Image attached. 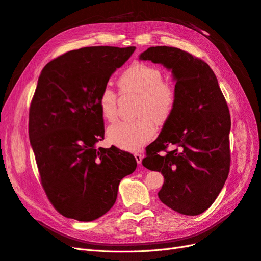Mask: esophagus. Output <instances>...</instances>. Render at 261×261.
<instances>
[{"label":"esophagus","mask_w":261,"mask_h":261,"mask_svg":"<svg viewBox=\"0 0 261 261\" xmlns=\"http://www.w3.org/2000/svg\"><path fill=\"white\" fill-rule=\"evenodd\" d=\"M135 159H136L137 163L140 165V164H141V161H143V155L139 154V153H135Z\"/></svg>","instance_id":"obj_1"}]
</instances>
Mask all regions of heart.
I'll list each match as a JSON object with an SVG mask.
<instances>
[{"label": "heart", "mask_w": 261, "mask_h": 261, "mask_svg": "<svg viewBox=\"0 0 261 261\" xmlns=\"http://www.w3.org/2000/svg\"><path fill=\"white\" fill-rule=\"evenodd\" d=\"M121 92L137 94L136 118L133 122H116L107 130L111 144L124 150L136 151L155 135V125L167 122L176 103V91L171 83L163 81L161 70L146 63L136 62L126 68L117 80ZM98 109L105 121L116 116V94L105 87L98 97Z\"/></svg>", "instance_id": "b5f03b06"}]
</instances>
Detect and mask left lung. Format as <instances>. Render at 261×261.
<instances>
[{
	"label": "left lung",
	"instance_id": "obj_1",
	"mask_svg": "<svg viewBox=\"0 0 261 261\" xmlns=\"http://www.w3.org/2000/svg\"><path fill=\"white\" fill-rule=\"evenodd\" d=\"M171 70L176 103L160 135L147 147L143 165L164 177L158 193L174 211L197 216L223 188L230 171L231 117L217 77L206 62L172 46H151L139 55ZM169 145L176 148L160 154Z\"/></svg>",
	"mask_w": 261,
	"mask_h": 261
}]
</instances>
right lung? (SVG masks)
I'll list each match as a JSON object with an SVG mask.
<instances>
[{
    "instance_id": "add662e5",
    "label": "right lung",
    "mask_w": 261,
    "mask_h": 261,
    "mask_svg": "<svg viewBox=\"0 0 261 261\" xmlns=\"http://www.w3.org/2000/svg\"><path fill=\"white\" fill-rule=\"evenodd\" d=\"M135 46H87L49 62L29 111V139L49 200L62 216L89 222L113 207L133 154L97 148L105 137L98 97Z\"/></svg>"
}]
</instances>
